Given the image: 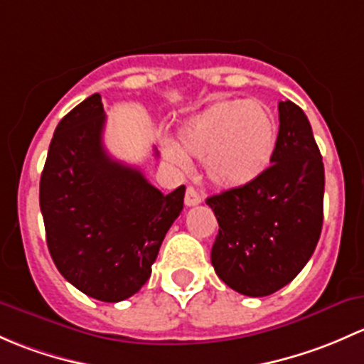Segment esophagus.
Wrapping results in <instances>:
<instances>
[{
  "instance_id": "esophagus-1",
  "label": "esophagus",
  "mask_w": 364,
  "mask_h": 364,
  "mask_svg": "<svg viewBox=\"0 0 364 364\" xmlns=\"http://www.w3.org/2000/svg\"><path fill=\"white\" fill-rule=\"evenodd\" d=\"M201 203V196L194 187H187L186 191V205L187 207H194V205Z\"/></svg>"
}]
</instances>
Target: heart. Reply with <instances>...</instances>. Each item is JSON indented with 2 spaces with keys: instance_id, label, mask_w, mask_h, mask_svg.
<instances>
[{
  "instance_id": "heart-1",
  "label": "heart",
  "mask_w": 364,
  "mask_h": 364,
  "mask_svg": "<svg viewBox=\"0 0 364 364\" xmlns=\"http://www.w3.org/2000/svg\"><path fill=\"white\" fill-rule=\"evenodd\" d=\"M277 145V122L263 103L224 100L186 121L178 149L164 147L173 166L186 170L187 157L205 159L208 181L233 189L256 181L268 168Z\"/></svg>"
}]
</instances>
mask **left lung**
Returning <instances> with one entry per match:
<instances>
[{
    "instance_id": "1",
    "label": "left lung",
    "mask_w": 364,
    "mask_h": 364,
    "mask_svg": "<svg viewBox=\"0 0 364 364\" xmlns=\"http://www.w3.org/2000/svg\"><path fill=\"white\" fill-rule=\"evenodd\" d=\"M272 166L247 186L207 198L219 223L212 266L240 294L261 298L291 282L319 242L324 164L305 112L279 103Z\"/></svg>"
}]
</instances>
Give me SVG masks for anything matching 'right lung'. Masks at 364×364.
<instances>
[{
	"label": "right lung",
	"mask_w": 364,
	"mask_h": 364,
	"mask_svg": "<svg viewBox=\"0 0 364 364\" xmlns=\"http://www.w3.org/2000/svg\"><path fill=\"white\" fill-rule=\"evenodd\" d=\"M105 110L89 96L61 119L40 178L48 252L78 291L117 303L141 289L183 208L186 187L163 194L103 145Z\"/></svg>",
	"instance_id": "1"
}]
</instances>
